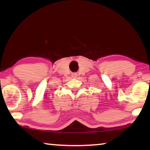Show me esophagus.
Listing matches in <instances>:
<instances>
[{
  "label": "esophagus",
  "mask_w": 150,
  "mask_h": 150,
  "mask_svg": "<svg viewBox=\"0 0 150 150\" xmlns=\"http://www.w3.org/2000/svg\"><path fill=\"white\" fill-rule=\"evenodd\" d=\"M77 77V73H73V74H72V77H73V78H76Z\"/></svg>",
  "instance_id": "esophagus-1"
}]
</instances>
